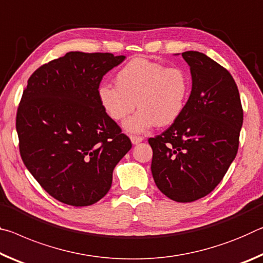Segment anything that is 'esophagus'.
I'll use <instances>...</instances> for the list:
<instances>
[{
  "label": "esophagus",
  "mask_w": 263,
  "mask_h": 263,
  "mask_svg": "<svg viewBox=\"0 0 263 263\" xmlns=\"http://www.w3.org/2000/svg\"><path fill=\"white\" fill-rule=\"evenodd\" d=\"M130 140L133 142V144H139L140 142L143 141V137L142 136H137V135H132L130 136Z\"/></svg>",
  "instance_id": "1"
}]
</instances>
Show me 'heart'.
<instances>
[{"mask_svg":"<svg viewBox=\"0 0 263 263\" xmlns=\"http://www.w3.org/2000/svg\"><path fill=\"white\" fill-rule=\"evenodd\" d=\"M115 81L116 85L99 86V102L114 121L126 118L137 103L139 110L124 122V128L130 133L176 122L190 97V78L183 68L145 58L128 62L116 73Z\"/></svg>","mask_w":263,"mask_h":263,"instance_id":"heart-1","label":"heart"}]
</instances>
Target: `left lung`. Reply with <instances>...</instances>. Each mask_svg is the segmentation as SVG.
Wrapping results in <instances>:
<instances>
[{"mask_svg":"<svg viewBox=\"0 0 263 263\" xmlns=\"http://www.w3.org/2000/svg\"><path fill=\"white\" fill-rule=\"evenodd\" d=\"M182 57L192 77L186 107L148 142L157 187L172 200L190 203L212 192L229 170L238 153L243 110L238 86L225 67L198 51Z\"/></svg>","mask_w":263,"mask_h":263,"instance_id":"obj_1","label":"left lung"}]
</instances>
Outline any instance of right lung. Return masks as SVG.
Instances as JSON below:
<instances>
[{
  "instance_id": "right-lung-1",
  "label": "right lung",
  "mask_w": 263,
  "mask_h": 263,
  "mask_svg": "<svg viewBox=\"0 0 263 263\" xmlns=\"http://www.w3.org/2000/svg\"><path fill=\"white\" fill-rule=\"evenodd\" d=\"M68 52L34 71L16 115L23 163L54 199L89 206L109 191L113 170L132 148L98 99L102 77L124 60Z\"/></svg>"
}]
</instances>
